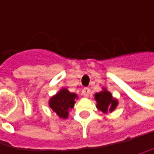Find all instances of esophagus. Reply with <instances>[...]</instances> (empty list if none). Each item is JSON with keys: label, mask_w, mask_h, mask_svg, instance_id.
<instances>
[{"label": "esophagus", "mask_w": 154, "mask_h": 154, "mask_svg": "<svg viewBox=\"0 0 154 154\" xmlns=\"http://www.w3.org/2000/svg\"><path fill=\"white\" fill-rule=\"evenodd\" d=\"M82 94H83V95H84V96H85V97L89 96V94H90V89H89L88 87H85V88H83V90H82Z\"/></svg>", "instance_id": "esophagus-1"}]
</instances>
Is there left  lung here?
<instances>
[{"mask_svg":"<svg viewBox=\"0 0 154 154\" xmlns=\"http://www.w3.org/2000/svg\"><path fill=\"white\" fill-rule=\"evenodd\" d=\"M94 99L97 102L96 107L103 113H108L113 111L118 106V100L112 97V94L105 88L103 91L94 94Z\"/></svg>","mask_w":154,"mask_h":154,"instance_id":"left-lung-1","label":"left lung"}]
</instances>
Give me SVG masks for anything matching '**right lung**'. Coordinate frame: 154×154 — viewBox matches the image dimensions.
Returning <instances> with one entry per match:
<instances>
[{"label": "right lung", "mask_w": 154, "mask_h": 154, "mask_svg": "<svg viewBox=\"0 0 154 154\" xmlns=\"http://www.w3.org/2000/svg\"><path fill=\"white\" fill-rule=\"evenodd\" d=\"M77 98L76 94L70 93L67 88H62L50 99L49 106L60 118L67 119L69 111L70 109H73L76 103L75 99Z\"/></svg>", "instance_id": "obj_1"}]
</instances>
